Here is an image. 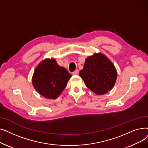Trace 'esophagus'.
I'll list each match as a JSON object with an SVG mask.
<instances>
[{
  "instance_id": "esophagus-1",
  "label": "esophagus",
  "mask_w": 148,
  "mask_h": 148,
  "mask_svg": "<svg viewBox=\"0 0 148 148\" xmlns=\"http://www.w3.org/2000/svg\"><path fill=\"white\" fill-rule=\"evenodd\" d=\"M73 74L74 75H77V74H79V70H78V69L75 70L74 71L73 73Z\"/></svg>"
}]
</instances>
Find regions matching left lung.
<instances>
[{
    "mask_svg": "<svg viewBox=\"0 0 148 148\" xmlns=\"http://www.w3.org/2000/svg\"><path fill=\"white\" fill-rule=\"evenodd\" d=\"M79 74L86 87L98 95L111 90L117 76L113 63L102 54L88 57Z\"/></svg>",
    "mask_w": 148,
    "mask_h": 148,
    "instance_id": "obj_1",
    "label": "left lung"
}]
</instances>
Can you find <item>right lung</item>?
<instances>
[{
	"mask_svg": "<svg viewBox=\"0 0 148 148\" xmlns=\"http://www.w3.org/2000/svg\"><path fill=\"white\" fill-rule=\"evenodd\" d=\"M71 77V74L59 66L55 59H46L36 68L32 82L40 95L47 99H56L66 88Z\"/></svg>",
	"mask_w": 148,
	"mask_h": 148,
	"instance_id": "1",
	"label": "right lung"
}]
</instances>
